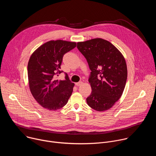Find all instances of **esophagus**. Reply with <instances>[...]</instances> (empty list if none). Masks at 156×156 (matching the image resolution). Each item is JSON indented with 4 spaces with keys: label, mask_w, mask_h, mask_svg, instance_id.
<instances>
[{
    "label": "esophagus",
    "mask_w": 156,
    "mask_h": 156,
    "mask_svg": "<svg viewBox=\"0 0 156 156\" xmlns=\"http://www.w3.org/2000/svg\"><path fill=\"white\" fill-rule=\"evenodd\" d=\"M83 84V82L82 81H79V82H78V83H75V85L76 86H80V85H81Z\"/></svg>",
    "instance_id": "1"
}]
</instances>
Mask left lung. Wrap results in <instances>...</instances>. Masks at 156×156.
<instances>
[{
  "label": "left lung",
  "instance_id": "8db88e82",
  "mask_svg": "<svg viewBox=\"0 0 156 156\" xmlns=\"http://www.w3.org/2000/svg\"><path fill=\"white\" fill-rule=\"evenodd\" d=\"M91 72L89 77L92 93L86 98L88 105L97 111L112 107L120 98L127 79L125 60L110 42L101 38L77 43Z\"/></svg>",
  "mask_w": 156,
  "mask_h": 156
}]
</instances>
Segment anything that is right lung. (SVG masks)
Segmentation results:
<instances>
[{"label":"right lung","mask_w":156,"mask_h":156,"mask_svg":"<svg viewBox=\"0 0 156 156\" xmlns=\"http://www.w3.org/2000/svg\"><path fill=\"white\" fill-rule=\"evenodd\" d=\"M76 43L62 40L42 44L31 55L28 64L31 93L43 107L56 110L65 106L73 92L74 83L65 73V80L56 79L63 72L60 65L63 55L74 49Z\"/></svg>","instance_id":"add662e5"}]
</instances>
